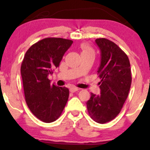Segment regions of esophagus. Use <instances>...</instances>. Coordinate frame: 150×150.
Wrapping results in <instances>:
<instances>
[{"mask_svg": "<svg viewBox=\"0 0 150 150\" xmlns=\"http://www.w3.org/2000/svg\"><path fill=\"white\" fill-rule=\"evenodd\" d=\"M77 91H78V88H77V87H71L70 88V92H77Z\"/></svg>", "mask_w": 150, "mask_h": 150, "instance_id": "obj_1", "label": "esophagus"}]
</instances>
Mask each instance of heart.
Segmentation results:
<instances>
[{
  "label": "heart",
  "instance_id": "heart-1",
  "mask_svg": "<svg viewBox=\"0 0 150 150\" xmlns=\"http://www.w3.org/2000/svg\"><path fill=\"white\" fill-rule=\"evenodd\" d=\"M81 49L82 50V53H93L92 49L87 44H82L81 46Z\"/></svg>",
  "mask_w": 150,
  "mask_h": 150
}]
</instances>
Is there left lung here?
<instances>
[{
  "label": "left lung",
  "instance_id": "8db88e82",
  "mask_svg": "<svg viewBox=\"0 0 150 150\" xmlns=\"http://www.w3.org/2000/svg\"><path fill=\"white\" fill-rule=\"evenodd\" d=\"M95 42L101 54L97 70L101 94L91 93L86 104L92 119L103 124L114 119L123 107L131 85V70L128 56L114 42L105 38Z\"/></svg>",
  "mask_w": 150,
  "mask_h": 150
}]
</instances>
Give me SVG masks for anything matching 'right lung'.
I'll use <instances>...</instances> for the list:
<instances>
[{
	"label": "right lung",
	"instance_id": "obj_1",
	"mask_svg": "<svg viewBox=\"0 0 150 150\" xmlns=\"http://www.w3.org/2000/svg\"><path fill=\"white\" fill-rule=\"evenodd\" d=\"M73 41L49 37L35 43L27 50L21 65L25 101L33 114L44 123L59 118L64 109L69 89L51 85L48 75L59 66Z\"/></svg>",
	"mask_w": 150,
	"mask_h": 150
}]
</instances>
